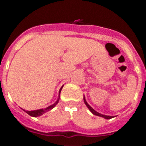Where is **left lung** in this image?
<instances>
[{
  "instance_id": "1",
  "label": "left lung",
  "mask_w": 146,
  "mask_h": 146,
  "mask_svg": "<svg viewBox=\"0 0 146 146\" xmlns=\"http://www.w3.org/2000/svg\"><path fill=\"white\" fill-rule=\"evenodd\" d=\"M83 99H84V102H85V104H86V106H87V108H88L89 110H90V111H91V113H92L94 115H97V116L102 117V118H106V119H110V118H113V116H110V115H102V114H101V113H98V112H96V110H94L93 109V108H91V107L88 104L87 102H86V98H85V96H84V98H83Z\"/></svg>"
}]
</instances>
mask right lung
I'll use <instances>...</instances> for the list:
<instances>
[{"instance_id": "obj_1", "label": "right lung", "mask_w": 146, "mask_h": 146, "mask_svg": "<svg viewBox=\"0 0 146 146\" xmlns=\"http://www.w3.org/2000/svg\"><path fill=\"white\" fill-rule=\"evenodd\" d=\"M63 86H62L61 88H60V91H59V96H58V100L56 102H55V103H54L53 104H52V105H50V106L47 107V108H44V109H39V110H32V111H28V110H23L25 112V113H28L29 115H31V116H33V117H38V116H40V115H43L44 113H45L46 112L49 111V110H52V108H54L55 107V105L58 103V101L59 99H60V91H61V89L62 88H63Z\"/></svg>"}]
</instances>
